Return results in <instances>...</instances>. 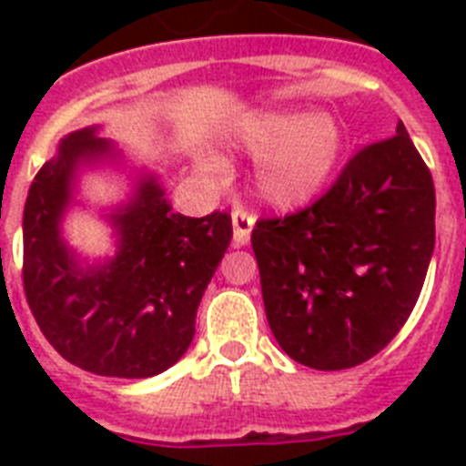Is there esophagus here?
I'll return each mask as SVG.
<instances>
[{"instance_id": "esophagus-1", "label": "esophagus", "mask_w": 466, "mask_h": 466, "mask_svg": "<svg viewBox=\"0 0 466 466\" xmlns=\"http://www.w3.org/2000/svg\"><path fill=\"white\" fill-rule=\"evenodd\" d=\"M254 222H256V218L251 215V212L241 210V208H237V210L232 212L234 244H237V247H244V244H248V239H251V229H254Z\"/></svg>"}]
</instances>
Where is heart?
I'll return each instance as SVG.
<instances>
[{
    "label": "heart",
    "instance_id": "heart-1",
    "mask_svg": "<svg viewBox=\"0 0 466 466\" xmlns=\"http://www.w3.org/2000/svg\"><path fill=\"white\" fill-rule=\"evenodd\" d=\"M237 142L261 157L256 190L273 208L292 210L309 203L331 181L346 149V133L329 111L298 113L288 108L251 113L237 126ZM205 168L219 171L218 159Z\"/></svg>",
    "mask_w": 466,
    "mask_h": 466
}]
</instances>
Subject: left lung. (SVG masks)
<instances>
[{
	"label": "left lung",
	"mask_w": 466,
	"mask_h": 466,
	"mask_svg": "<svg viewBox=\"0 0 466 466\" xmlns=\"http://www.w3.org/2000/svg\"><path fill=\"white\" fill-rule=\"evenodd\" d=\"M251 247L270 331L292 360L346 370L380 353L416 307L435 247L433 176L404 123L317 203L258 219Z\"/></svg>",
	"instance_id": "1"
}]
</instances>
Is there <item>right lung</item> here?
Segmentation results:
<instances>
[{
  "label": "right lung",
  "mask_w": 466,
  "mask_h": 466,
  "mask_svg": "<svg viewBox=\"0 0 466 466\" xmlns=\"http://www.w3.org/2000/svg\"><path fill=\"white\" fill-rule=\"evenodd\" d=\"M98 127L69 133L43 164L24 208V290L50 346L76 368L145 380L188 350L198 305L229 241L232 218L171 210L155 174H140L130 200L108 215L116 254L84 263L62 239L76 171L118 159Z\"/></svg>",
  "instance_id": "obj_1"
}]
</instances>
